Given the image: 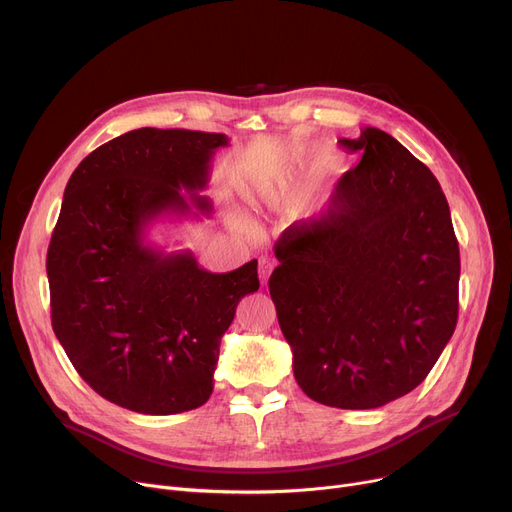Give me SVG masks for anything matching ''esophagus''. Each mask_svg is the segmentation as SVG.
Wrapping results in <instances>:
<instances>
[{
	"label": "esophagus",
	"mask_w": 512,
	"mask_h": 512,
	"mask_svg": "<svg viewBox=\"0 0 512 512\" xmlns=\"http://www.w3.org/2000/svg\"><path fill=\"white\" fill-rule=\"evenodd\" d=\"M272 272H274V261L267 259V257H261L259 259V280H261V284L267 282V278H270Z\"/></svg>",
	"instance_id": "obj_1"
}]
</instances>
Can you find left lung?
Masks as SVG:
<instances>
[{"instance_id": "obj_1", "label": "left lung", "mask_w": 512, "mask_h": 512, "mask_svg": "<svg viewBox=\"0 0 512 512\" xmlns=\"http://www.w3.org/2000/svg\"><path fill=\"white\" fill-rule=\"evenodd\" d=\"M319 220L284 230L270 294L301 390L336 409H378L432 371L459 317L461 255L429 168L380 128Z\"/></svg>"}]
</instances>
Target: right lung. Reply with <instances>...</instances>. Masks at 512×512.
I'll return each instance as SVG.
<instances>
[{"mask_svg":"<svg viewBox=\"0 0 512 512\" xmlns=\"http://www.w3.org/2000/svg\"><path fill=\"white\" fill-rule=\"evenodd\" d=\"M226 134L139 128L72 172L47 249L51 326L99 396L134 413L193 411L213 392L220 340L242 297L259 290L257 259L228 274L193 253H164L145 228L164 213H201ZM197 215V213H195Z\"/></svg>","mask_w":512,"mask_h":512,"instance_id":"obj_1","label":"right lung"}]
</instances>
